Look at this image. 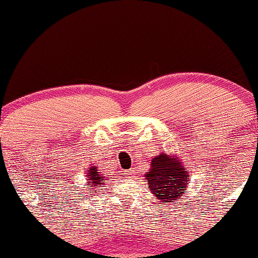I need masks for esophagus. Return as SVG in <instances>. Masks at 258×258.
Instances as JSON below:
<instances>
[{
	"instance_id": "obj_1",
	"label": "esophagus",
	"mask_w": 258,
	"mask_h": 258,
	"mask_svg": "<svg viewBox=\"0 0 258 258\" xmlns=\"http://www.w3.org/2000/svg\"><path fill=\"white\" fill-rule=\"evenodd\" d=\"M126 173L128 174V176H132V174H133V171H132V170H130V171H127Z\"/></svg>"
}]
</instances>
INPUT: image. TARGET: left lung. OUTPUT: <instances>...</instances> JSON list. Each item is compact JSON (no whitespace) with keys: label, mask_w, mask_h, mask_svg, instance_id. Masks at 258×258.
Instances as JSON below:
<instances>
[{"label":"left lung","mask_w":258,"mask_h":258,"mask_svg":"<svg viewBox=\"0 0 258 258\" xmlns=\"http://www.w3.org/2000/svg\"><path fill=\"white\" fill-rule=\"evenodd\" d=\"M189 172L176 154L164 152L152 159L149 172H146L144 177L148 180V189L155 199L174 203L186 193L190 183Z\"/></svg>","instance_id":"1"}]
</instances>
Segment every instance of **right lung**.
<instances>
[{"label": "right lung", "instance_id": "1", "mask_svg": "<svg viewBox=\"0 0 258 258\" xmlns=\"http://www.w3.org/2000/svg\"><path fill=\"white\" fill-rule=\"evenodd\" d=\"M87 188L90 189L91 191L96 193V188H99L100 185H103V182H104L106 177L104 176V173L100 172V170L97 166H91L87 171Z\"/></svg>", "mask_w": 258, "mask_h": 258}]
</instances>
